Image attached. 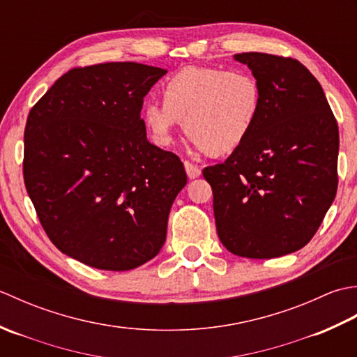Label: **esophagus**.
I'll return each mask as SVG.
<instances>
[{"mask_svg": "<svg viewBox=\"0 0 357 357\" xmlns=\"http://www.w3.org/2000/svg\"><path fill=\"white\" fill-rule=\"evenodd\" d=\"M184 167H185V172H187V176L190 179H195V178H199L201 176V169L198 165H195L192 162L188 161H184Z\"/></svg>", "mask_w": 357, "mask_h": 357, "instance_id": "obj_1", "label": "esophagus"}]
</instances>
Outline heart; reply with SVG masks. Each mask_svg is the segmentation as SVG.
Listing matches in <instances>:
<instances>
[{"mask_svg":"<svg viewBox=\"0 0 357 357\" xmlns=\"http://www.w3.org/2000/svg\"><path fill=\"white\" fill-rule=\"evenodd\" d=\"M164 104L150 101L142 121L158 146H169L183 121L196 149L222 156L241 147L261 116L262 90L252 73L187 66L165 81Z\"/></svg>","mask_w":357,"mask_h":357,"instance_id":"b5f03b06","label":"heart"}]
</instances>
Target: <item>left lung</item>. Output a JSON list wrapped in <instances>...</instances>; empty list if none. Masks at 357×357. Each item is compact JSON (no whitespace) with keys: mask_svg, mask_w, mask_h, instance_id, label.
<instances>
[{"mask_svg":"<svg viewBox=\"0 0 357 357\" xmlns=\"http://www.w3.org/2000/svg\"><path fill=\"white\" fill-rule=\"evenodd\" d=\"M233 58L259 81L261 116L225 162L202 174L213 190L222 245L241 257L270 259L307 245L335 201L337 123L304 64L259 52Z\"/></svg>","mask_w":357,"mask_h":357,"instance_id":"left-lung-1","label":"left lung"}]
</instances>
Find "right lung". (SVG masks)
I'll return each mask as SVG.
<instances>
[{
	"mask_svg": "<svg viewBox=\"0 0 357 357\" xmlns=\"http://www.w3.org/2000/svg\"><path fill=\"white\" fill-rule=\"evenodd\" d=\"M165 69L104 63L64 73L30 110L24 183L59 252L126 271L162 248L181 159L149 142L141 110Z\"/></svg>",
	"mask_w": 357,
	"mask_h": 357,
	"instance_id": "1",
	"label": "right lung"
}]
</instances>
